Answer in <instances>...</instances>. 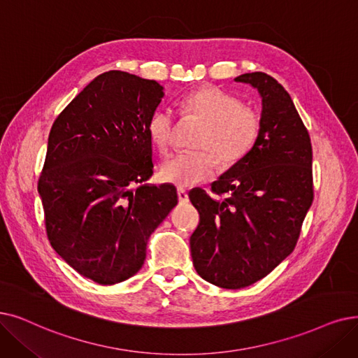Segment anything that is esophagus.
Segmentation results:
<instances>
[{
    "instance_id": "1",
    "label": "esophagus",
    "mask_w": 358,
    "mask_h": 358,
    "mask_svg": "<svg viewBox=\"0 0 358 358\" xmlns=\"http://www.w3.org/2000/svg\"><path fill=\"white\" fill-rule=\"evenodd\" d=\"M177 194H178V200H180V203H187L189 201V194H187V192H185L184 189H178L177 190Z\"/></svg>"
}]
</instances>
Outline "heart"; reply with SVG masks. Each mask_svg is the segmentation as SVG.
Segmentation results:
<instances>
[{"instance_id": "1", "label": "heart", "mask_w": 358, "mask_h": 358, "mask_svg": "<svg viewBox=\"0 0 358 358\" xmlns=\"http://www.w3.org/2000/svg\"><path fill=\"white\" fill-rule=\"evenodd\" d=\"M181 114L203 122L193 146L200 150L181 152L164 162L161 177L178 187H189L213 177L217 159L221 165H234L253 150L262 133L260 115L244 106L234 95L201 87L181 101ZM174 131V114L168 108L155 110L148 121L152 143L162 153L168 152Z\"/></svg>"}]
</instances>
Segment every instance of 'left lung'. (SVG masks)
<instances>
[{
  "label": "left lung",
  "mask_w": 358,
  "mask_h": 358,
  "mask_svg": "<svg viewBox=\"0 0 358 358\" xmlns=\"http://www.w3.org/2000/svg\"><path fill=\"white\" fill-rule=\"evenodd\" d=\"M262 98V133L245 158L205 190L189 193L200 222L190 237L196 272L238 289L271 273L294 250L313 201L312 143L289 93L272 76L236 77Z\"/></svg>",
  "instance_id": "obj_1"
}]
</instances>
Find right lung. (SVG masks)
Returning <instances> with one entry per match:
<instances>
[{"instance_id":"add662e5","label":"right lung","mask_w":358,"mask_h":358,"mask_svg":"<svg viewBox=\"0 0 358 358\" xmlns=\"http://www.w3.org/2000/svg\"><path fill=\"white\" fill-rule=\"evenodd\" d=\"M162 86L126 71L95 77L52 124L38 192L46 236L80 275L114 285L136 275L152 232L177 205L173 184L150 185L148 121Z\"/></svg>"}]
</instances>
